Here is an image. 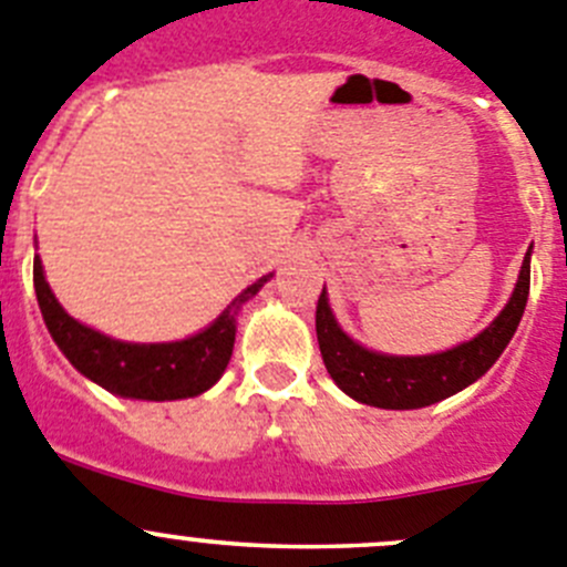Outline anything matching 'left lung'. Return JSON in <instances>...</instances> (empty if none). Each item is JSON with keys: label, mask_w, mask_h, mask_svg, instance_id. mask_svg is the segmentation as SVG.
Listing matches in <instances>:
<instances>
[{"label": "left lung", "mask_w": 567, "mask_h": 567, "mask_svg": "<svg viewBox=\"0 0 567 567\" xmlns=\"http://www.w3.org/2000/svg\"><path fill=\"white\" fill-rule=\"evenodd\" d=\"M528 282H532V248L523 257L520 277L512 290V299L484 332H478L473 341L447 349V352L411 358L383 355V352H372L352 341L338 327L330 301H327V290H321L319 305H316V336H319L327 372L336 380L338 389L347 391L352 400L374 405V409L409 411L439 403L444 396L467 389L498 361L523 319Z\"/></svg>", "instance_id": "left-lung-1"}]
</instances>
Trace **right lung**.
<instances>
[{
	"label": "right lung",
	"instance_id": "obj_1",
	"mask_svg": "<svg viewBox=\"0 0 567 567\" xmlns=\"http://www.w3.org/2000/svg\"><path fill=\"white\" fill-rule=\"evenodd\" d=\"M266 282L268 277L248 285L198 336L171 343H128L72 319L47 285L41 259H33V285L41 316H44L52 341L69 358V363L111 394L131 396V400H156V403L198 396L218 383L235 349L237 310L251 296H257V290Z\"/></svg>",
	"mask_w": 567,
	"mask_h": 567
}]
</instances>
